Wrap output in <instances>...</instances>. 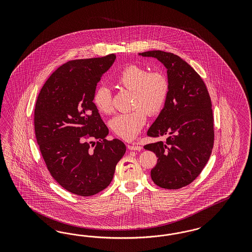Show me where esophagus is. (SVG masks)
Instances as JSON below:
<instances>
[{
  "label": "esophagus",
  "instance_id": "esophagus-1",
  "mask_svg": "<svg viewBox=\"0 0 252 252\" xmlns=\"http://www.w3.org/2000/svg\"><path fill=\"white\" fill-rule=\"evenodd\" d=\"M127 148L129 149L130 151H141L142 150V147L137 145V144H130L127 146Z\"/></svg>",
  "mask_w": 252,
  "mask_h": 252
}]
</instances>
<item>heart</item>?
<instances>
[{
	"instance_id": "b5f03b06",
	"label": "heart",
	"mask_w": 252,
	"mask_h": 252,
	"mask_svg": "<svg viewBox=\"0 0 252 252\" xmlns=\"http://www.w3.org/2000/svg\"><path fill=\"white\" fill-rule=\"evenodd\" d=\"M115 82L120 89L132 92L131 107L136 109L116 115L111 120L110 126L116 136L131 140L144 126L146 112L148 115H155L162 110L169 93V80L160 70L148 71L144 66L130 64L115 76ZM92 99L100 114L113 113L112 93L105 86H99L95 90Z\"/></svg>"
}]
</instances>
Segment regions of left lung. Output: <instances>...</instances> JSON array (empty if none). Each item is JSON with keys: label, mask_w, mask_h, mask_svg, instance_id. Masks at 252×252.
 I'll return each instance as SVG.
<instances>
[{"label": "left lung", "mask_w": 252, "mask_h": 252, "mask_svg": "<svg viewBox=\"0 0 252 252\" xmlns=\"http://www.w3.org/2000/svg\"><path fill=\"white\" fill-rule=\"evenodd\" d=\"M139 55L157 58L167 68L169 93L148 136H166L144 146L158 157L151 171L162 189H178L192 183L205 167L214 148V115L206 85L182 58L172 53L149 51Z\"/></svg>", "instance_id": "1"}]
</instances>
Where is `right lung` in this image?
I'll return each mask as SVG.
<instances>
[{"label": "right lung", "instance_id": "1", "mask_svg": "<svg viewBox=\"0 0 252 252\" xmlns=\"http://www.w3.org/2000/svg\"><path fill=\"white\" fill-rule=\"evenodd\" d=\"M115 58L109 54L62 64L47 79L36 102L35 135L46 166L57 183L78 196L106 189L126 153L121 140L107 139L109 129L92 99Z\"/></svg>", "mask_w": 252, "mask_h": 252}]
</instances>
